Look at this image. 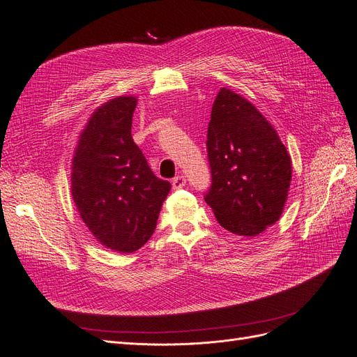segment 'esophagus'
<instances>
[{"instance_id":"obj_1","label":"esophagus","mask_w":357,"mask_h":357,"mask_svg":"<svg viewBox=\"0 0 357 357\" xmlns=\"http://www.w3.org/2000/svg\"><path fill=\"white\" fill-rule=\"evenodd\" d=\"M184 185H185V178H184V176L179 175V176H176V178H173V181H172L173 190H179V188H182Z\"/></svg>"}]
</instances>
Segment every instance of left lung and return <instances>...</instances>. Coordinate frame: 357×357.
<instances>
[{
    "label": "left lung",
    "mask_w": 357,
    "mask_h": 357,
    "mask_svg": "<svg viewBox=\"0 0 357 357\" xmlns=\"http://www.w3.org/2000/svg\"><path fill=\"white\" fill-rule=\"evenodd\" d=\"M212 185L205 202L220 226L239 236H257L277 222L291 182L287 148L261 112L221 88L208 126Z\"/></svg>",
    "instance_id": "1"
}]
</instances>
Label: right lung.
I'll use <instances>...</instances> for the list:
<instances>
[{
  "label": "right lung",
  "mask_w": 357,
  "mask_h": 357,
  "mask_svg": "<svg viewBox=\"0 0 357 357\" xmlns=\"http://www.w3.org/2000/svg\"><path fill=\"white\" fill-rule=\"evenodd\" d=\"M137 97L98 106L71 161V196L80 218L109 250L135 252L155 230L170 184L158 179L131 136Z\"/></svg>",
  "instance_id": "right-lung-1"
}]
</instances>
